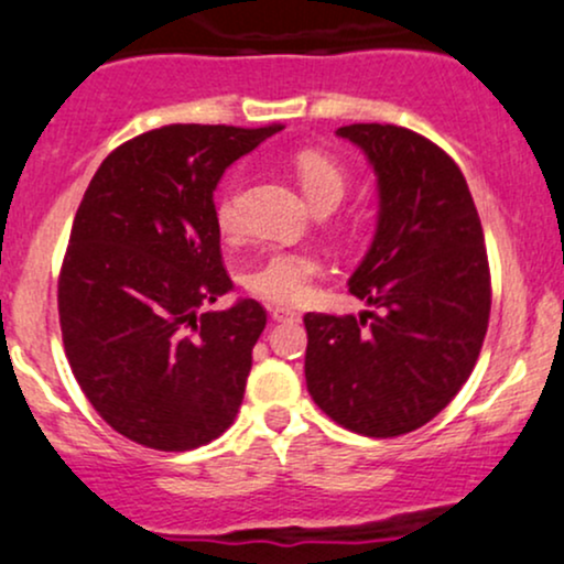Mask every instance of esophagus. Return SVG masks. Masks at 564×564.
Returning a JSON list of instances; mask_svg holds the SVG:
<instances>
[{
  "instance_id": "34e87169",
  "label": "esophagus",
  "mask_w": 564,
  "mask_h": 564,
  "mask_svg": "<svg viewBox=\"0 0 564 564\" xmlns=\"http://www.w3.org/2000/svg\"><path fill=\"white\" fill-rule=\"evenodd\" d=\"M270 315H273V321H300V313L291 307H283V304H278V307L270 310Z\"/></svg>"
}]
</instances>
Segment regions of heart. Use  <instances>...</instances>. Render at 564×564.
<instances>
[{"label":"heart","instance_id":"obj_1","mask_svg":"<svg viewBox=\"0 0 564 564\" xmlns=\"http://www.w3.org/2000/svg\"><path fill=\"white\" fill-rule=\"evenodd\" d=\"M291 166H294L304 196L310 198L315 209H323V206L334 209L345 198L347 172L339 161L321 151H300L291 159ZM215 219L223 236H238V230H241V191L236 183H230L219 193ZM318 270L321 260L310 251L275 249L246 270L243 286L260 300L296 304L310 294Z\"/></svg>","mask_w":564,"mask_h":564}]
</instances>
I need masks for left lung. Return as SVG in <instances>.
<instances>
[{"instance_id": "8db88e82", "label": "left lung", "mask_w": 564, "mask_h": 564, "mask_svg": "<svg viewBox=\"0 0 564 564\" xmlns=\"http://www.w3.org/2000/svg\"><path fill=\"white\" fill-rule=\"evenodd\" d=\"M336 134L377 174V232L347 281L371 310L304 315V379L345 430L398 437L435 419L477 364L490 318L482 225L462 170L435 142L394 124Z\"/></svg>"}]
</instances>
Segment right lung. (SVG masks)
<instances>
[{
  "instance_id": "obj_1",
  "label": "right lung",
  "mask_w": 564,
  "mask_h": 564,
  "mask_svg": "<svg viewBox=\"0 0 564 564\" xmlns=\"http://www.w3.org/2000/svg\"><path fill=\"white\" fill-rule=\"evenodd\" d=\"M170 124L100 164L70 228L57 281L66 358L93 408L145 448L193 451L241 408L268 313L238 300L219 254L225 170L278 132Z\"/></svg>"
}]
</instances>
